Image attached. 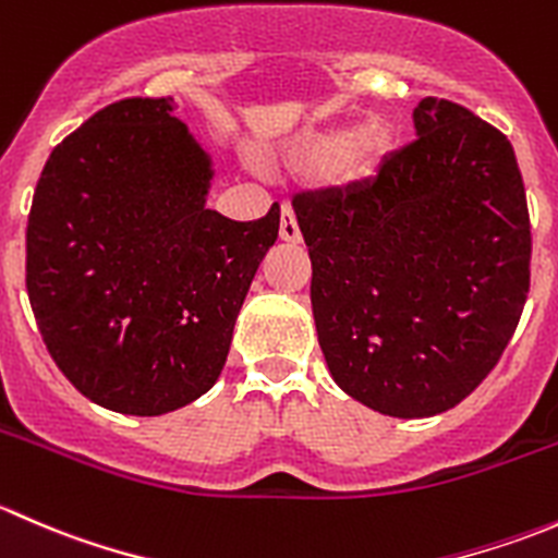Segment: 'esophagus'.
<instances>
[{"mask_svg":"<svg viewBox=\"0 0 558 558\" xmlns=\"http://www.w3.org/2000/svg\"><path fill=\"white\" fill-rule=\"evenodd\" d=\"M280 240L289 245H296L302 240L300 234V223H296V216L291 207L283 205V210H280Z\"/></svg>","mask_w":558,"mask_h":558,"instance_id":"1","label":"esophagus"}]
</instances>
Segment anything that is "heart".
Returning a JSON list of instances; mask_svg holds the SVG:
<instances>
[{
    "mask_svg": "<svg viewBox=\"0 0 558 558\" xmlns=\"http://www.w3.org/2000/svg\"><path fill=\"white\" fill-rule=\"evenodd\" d=\"M399 148V126L386 116H373L356 129L326 126L291 137L275 156L283 170L326 178L337 172L345 183L373 180Z\"/></svg>",
    "mask_w": 558,
    "mask_h": 558,
    "instance_id": "obj_1",
    "label": "heart"
}]
</instances>
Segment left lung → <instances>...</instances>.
Returning <instances> with one entry per match:
<instances>
[{
  "label": "left lung",
  "mask_w": 558,
  "mask_h": 558,
  "mask_svg": "<svg viewBox=\"0 0 558 558\" xmlns=\"http://www.w3.org/2000/svg\"><path fill=\"white\" fill-rule=\"evenodd\" d=\"M373 180L296 196L311 302L335 384L391 418H429L483 384L529 294V210L513 145L448 99Z\"/></svg>",
  "instance_id": "obj_1"
}]
</instances>
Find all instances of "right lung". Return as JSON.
<instances>
[{"label":"right lung","mask_w":558,"mask_h":558,"mask_svg":"<svg viewBox=\"0 0 558 558\" xmlns=\"http://www.w3.org/2000/svg\"><path fill=\"white\" fill-rule=\"evenodd\" d=\"M178 102L121 99L61 140L26 227V291L56 367L92 402L161 415L210 391L280 207H207L213 159Z\"/></svg>","instance_id":"right-lung-1"}]
</instances>
